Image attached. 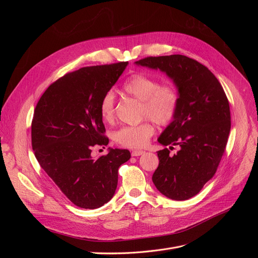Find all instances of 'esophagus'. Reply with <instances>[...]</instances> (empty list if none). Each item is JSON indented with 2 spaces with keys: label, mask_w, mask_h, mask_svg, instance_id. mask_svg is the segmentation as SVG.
<instances>
[{
  "label": "esophagus",
  "mask_w": 258,
  "mask_h": 258,
  "mask_svg": "<svg viewBox=\"0 0 258 258\" xmlns=\"http://www.w3.org/2000/svg\"><path fill=\"white\" fill-rule=\"evenodd\" d=\"M144 153H145L144 151H133V152H132V156H133V157H138V156L143 155Z\"/></svg>",
  "instance_id": "1"
}]
</instances>
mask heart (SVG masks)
Here are the masks:
<instances>
[{
    "instance_id": "b5f03b06",
    "label": "heart",
    "mask_w": 258,
    "mask_h": 258,
    "mask_svg": "<svg viewBox=\"0 0 258 258\" xmlns=\"http://www.w3.org/2000/svg\"><path fill=\"white\" fill-rule=\"evenodd\" d=\"M122 90L130 97L141 102L140 118L150 119L159 125H167L178 112L180 94L172 84L160 81L144 73H135L128 77ZM100 114L105 122H112L116 115V101L113 92H107L100 102ZM155 133L148 120L138 125L122 126L113 133V140L120 146L128 148L144 147Z\"/></svg>"
}]
</instances>
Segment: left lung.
Here are the masks:
<instances>
[{
  "mask_svg": "<svg viewBox=\"0 0 258 258\" xmlns=\"http://www.w3.org/2000/svg\"><path fill=\"white\" fill-rule=\"evenodd\" d=\"M136 64L159 69L177 86V115L161 134L162 145L180 146L169 155L159 151V166L153 174L158 190L174 201L198 195L219 167L231 128L229 101L224 89L208 68L185 55L150 56Z\"/></svg>",
  "mask_w": 258,
  "mask_h": 258,
  "instance_id": "left-lung-1",
  "label": "left lung"
}]
</instances>
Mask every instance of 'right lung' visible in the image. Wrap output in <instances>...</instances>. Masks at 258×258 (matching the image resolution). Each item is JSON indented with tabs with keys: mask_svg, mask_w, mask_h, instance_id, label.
Instances as JSON below:
<instances>
[{
	"mask_svg": "<svg viewBox=\"0 0 258 258\" xmlns=\"http://www.w3.org/2000/svg\"><path fill=\"white\" fill-rule=\"evenodd\" d=\"M127 63L67 73L48 87L35 106L31 123L35 158L77 207L96 209L110 201L117 188L118 168L131 158L127 150L118 148L97 159L91 156L92 147L108 144L100 102Z\"/></svg>",
	"mask_w": 258,
	"mask_h": 258,
	"instance_id": "right-lung-1",
	"label": "right lung"
}]
</instances>
